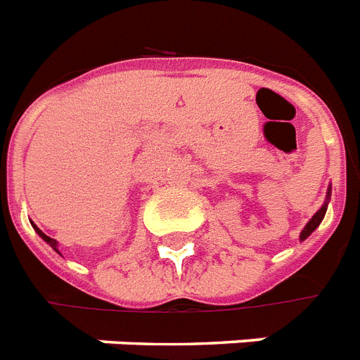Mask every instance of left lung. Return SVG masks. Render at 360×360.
Returning <instances> with one entry per match:
<instances>
[{
  "mask_svg": "<svg viewBox=\"0 0 360 360\" xmlns=\"http://www.w3.org/2000/svg\"><path fill=\"white\" fill-rule=\"evenodd\" d=\"M328 194H330V188H328ZM325 213H326V204L323 205V207H321V210L317 211V213H315L314 217H311V221H309V223L306 224V229L302 230L300 240H306V238H308V236L311 234V232H314V230L317 229V226H319L321 221H323V217H325Z\"/></svg>",
  "mask_w": 360,
  "mask_h": 360,
  "instance_id": "obj_1",
  "label": "left lung"
}]
</instances>
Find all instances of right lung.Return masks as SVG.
Wrapping results in <instances>:
<instances>
[{
    "label": "right lung",
    "instance_id": "add662e5",
    "mask_svg": "<svg viewBox=\"0 0 360 360\" xmlns=\"http://www.w3.org/2000/svg\"><path fill=\"white\" fill-rule=\"evenodd\" d=\"M34 229L37 230V234H39L41 238H43V240H45L46 243H49V245L52 247V249H56V240H52V238H49V236H45V234H43V232H41V230L37 229V226H34ZM56 251H58V249H56Z\"/></svg>",
    "mask_w": 360,
    "mask_h": 360
}]
</instances>
